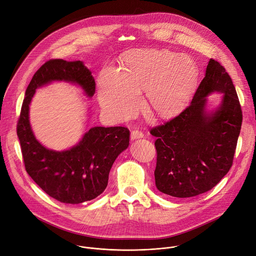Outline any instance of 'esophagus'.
Instances as JSON below:
<instances>
[{"instance_id": "obj_1", "label": "esophagus", "mask_w": 256, "mask_h": 256, "mask_svg": "<svg viewBox=\"0 0 256 256\" xmlns=\"http://www.w3.org/2000/svg\"><path fill=\"white\" fill-rule=\"evenodd\" d=\"M144 132L138 130H134L132 132H130V138L132 140H136V138H144Z\"/></svg>"}]
</instances>
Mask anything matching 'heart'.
<instances>
[{
	"label": "heart",
	"mask_w": 256,
	"mask_h": 256,
	"mask_svg": "<svg viewBox=\"0 0 256 256\" xmlns=\"http://www.w3.org/2000/svg\"><path fill=\"white\" fill-rule=\"evenodd\" d=\"M198 66L187 55L166 50H130L118 70L104 68L98 76V96L104 112L118 120L140 108L138 94L146 92L148 112L166 118L177 114L191 98Z\"/></svg>",
	"instance_id": "b5f03b06"
}]
</instances>
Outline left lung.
I'll return each instance as SVG.
<instances>
[{"instance_id": "1", "label": "left lung", "mask_w": 256, "mask_h": 256, "mask_svg": "<svg viewBox=\"0 0 256 256\" xmlns=\"http://www.w3.org/2000/svg\"><path fill=\"white\" fill-rule=\"evenodd\" d=\"M212 92L223 93L224 100L215 112L208 113L206 96ZM241 124L242 110L231 77L211 58L186 110L150 132L156 138L158 190L188 198L215 187L233 164Z\"/></svg>"}]
</instances>
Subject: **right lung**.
I'll return each mask as SVG.
<instances>
[{"instance_id":"add662e5","label":"right lung","mask_w":256,"mask_h":256,"mask_svg":"<svg viewBox=\"0 0 256 256\" xmlns=\"http://www.w3.org/2000/svg\"><path fill=\"white\" fill-rule=\"evenodd\" d=\"M55 80L78 84L90 98L96 94L94 78L83 62L48 60L36 71L26 90L17 134L25 168L33 181L59 202L80 204L106 190L112 164L128 146L130 130L124 126H94L67 150L43 146L31 130L29 106L38 88Z\"/></svg>"}]
</instances>
